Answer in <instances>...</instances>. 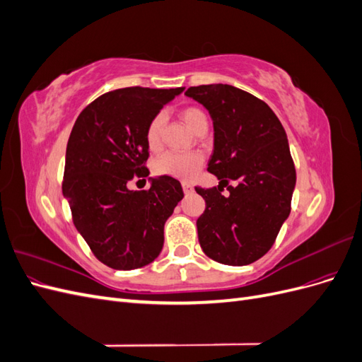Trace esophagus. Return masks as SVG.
<instances>
[{
	"mask_svg": "<svg viewBox=\"0 0 362 362\" xmlns=\"http://www.w3.org/2000/svg\"><path fill=\"white\" fill-rule=\"evenodd\" d=\"M181 185H182V190L185 194H189L193 192V185L189 182V181H181Z\"/></svg>",
	"mask_w": 362,
	"mask_h": 362,
	"instance_id": "esophagus-1",
	"label": "esophagus"
}]
</instances>
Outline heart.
Wrapping results in <instances>:
<instances>
[{
  "mask_svg": "<svg viewBox=\"0 0 362 362\" xmlns=\"http://www.w3.org/2000/svg\"><path fill=\"white\" fill-rule=\"evenodd\" d=\"M181 119L192 131H198L201 127L208 125L205 113L198 107H187L181 112ZM164 125V115L158 113L149 120L146 127V145L151 149H157L160 146L161 131ZM202 156L199 152H164L154 164V169L158 175H168L173 178L189 180L194 177L196 172L202 166Z\"/></svg>",
  "mask_w": 362,
  "mask_h": 362,
  "instance_id": "obj_1",
  "label": "heart"
}]
</instances>
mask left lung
<instances>
[{
  "label": "left lung",
  "mask_w": 362,
  "mask_h": 362,
  "mask_svg": "<svg viewBox=\"0 0 362 362\" xmlns=\"http://www.w3.org/2000/svg\"><path fill=\"white\" fill-rule=\"evenodd\" d=\"M185 95L213 119L208 172L221 180L213 189L194 187L206 205L196 221L199 245L221 264H250L267 254L290 216L296 169L286 129L264 101L234 86L190 87Z\"/></svg>",
  "instance_id": "8db88e82"
}]
</instances>
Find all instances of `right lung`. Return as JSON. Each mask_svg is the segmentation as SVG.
Masks as SVG:
<instances>
[{
    "label": "right lung",
    "instance_id": "obj_1",
    "mask_svg": "<svg viewBox=\"0 0 362 362\" xmlns=\"http://www.w3.org/2000/svg\"><path fill=\"white\" fill-rule=\"evenodd\" d=\"M182 90L117 89L96 98L75 120L62 190L76 231L108 267H144L163 249L164 223L184 196L180 181L163 175L139 192L127 184L149 175L146 127Z\"/></svg>",
    "mask_w": 362,
    "mask_h": 362
}]
</instances>
